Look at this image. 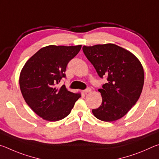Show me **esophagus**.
<instances>
[{
  "label": "esophagus",
  "mask_w": 159,
  "mask_h": 159,
  "mask_svg": "<svg viewBox=\"0 0 159 159\" xmlns=\"http://www.w3.org/2000/svg\"><path fill=\"white\" fill-rule=\"evenodd\" d=\"M91 88H86L85 90H83V92H84V93H90V92H91Z\"/></svg>",
  "instance_id": "esophagus-1"
}]
</instances>
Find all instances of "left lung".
Instances as JSON below:
<instances>
[{
	"label": "left lung",
	"instance_id": "left-lung-1",
	"mask_svg": "<svg viewBox=\"0 0 159 159\" xmlns=\"http://www.w3.org/2000/svg\"><path fill=\"white\" fill-rule=\"evenodd\" d=\"M83 53L95 67L99 76L107 83L98 91L102 102L92 110L102 121L122 118L141 95L144 85V69L138 59L124 48L111 43L83 46Z\"/></svg>",
	"mask_w": 159,
	"mask_h": 159
}]
</instances>
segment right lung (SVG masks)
Wrapping results in <instances>:
<instances>
[{
    "label": "right lung",
    "mask_w": 159,
    "mask_h": 159,
    "mask_svg": "<svg viewBox=\"0 0 159 159\" xmlns=\"http://www.w3.org/2000/svg\"><path fill=\"white\" fill-rule=\"evenodd\" d=\"M81 48L48 45L40 49L26 61L20 76L21 94L26 104L40 117L57 121L67 116L81 95L56 85L66 78L69 61Z\"/></svg>",
    "instance_id": "obj_1"
}]
</instances>
